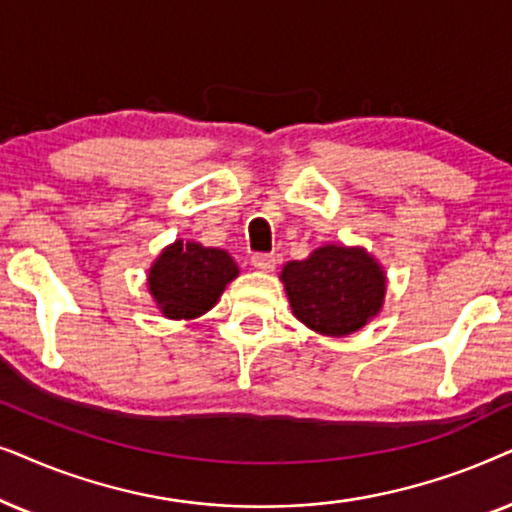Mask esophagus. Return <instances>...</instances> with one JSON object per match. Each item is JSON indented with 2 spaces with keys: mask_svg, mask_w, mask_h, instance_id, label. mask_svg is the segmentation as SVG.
<instances>
[{
  "mask_svg": "<svg viewBox=\"0 0 512 512\" xmlns=\"http://www.w3.org/2000/svg\"><path fill=\"white\" fill-rule=\"evenodd\" d=\"M252 267L260 269V271H274L276 257L269 255V252H257V255H252Z\"/></svg>",
  "mask_w": 512,
  "mask_h": 512,
  "instance_id": "obj_1",
  "label": "esophagus"
}]
</instances>
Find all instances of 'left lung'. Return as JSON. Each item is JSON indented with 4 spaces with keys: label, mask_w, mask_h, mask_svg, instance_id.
I'll list each match as a JSON object with an SVG mask.
<instances>
[{
    "label": "left lung",
    "mask_w": 512,
    "mask_h": 512,
    "mask_svg": "<svg viewBox=\"0 0 512 512\" xmlns=\"http://www.w3.org/2000/svg\"><path fill=\"white\" fill-rule=\"evenodd\" d=\"M281 281L292 316L325 337H349L377 318L388 283L372 252L337 243L283 264Z\"/></svg>",
    "instance_id": "left-lung-1"
}]
</instances>
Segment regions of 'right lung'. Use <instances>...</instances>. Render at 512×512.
<instances>
[{
  "label": "right lung",
  "mask_w": 512,
  "mask_h": 512,
  "mask_svg": "<svg viewBox=\"0 0 512 512\" xmlns=\"http://www.w3.org/2000/svg\"><path fill=\"white\" fill-rule=\"evenodd\" d=\"M238 274L227 250L177 238L149 267L147 290L163 318L194 320L213 309Z\"/></svg>",
  "instance_id": "1"
}]
</instances>
